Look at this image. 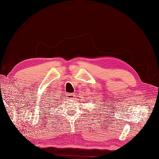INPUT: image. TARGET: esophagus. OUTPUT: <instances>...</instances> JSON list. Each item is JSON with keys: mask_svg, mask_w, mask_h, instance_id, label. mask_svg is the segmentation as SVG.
Instances as JSON below:
<instances>
[{"mask_svg": "<svg viewBox=\"0 0 159 159\" xmlns=\"http://www.w3.org/2000/svg\"><path fill=\"white\" fill-rule=\"evenodd\" d=\"M68 96L70 99H73L74 98H75V93H68Z\"/></svg>", "mask_w": 159, "mask_h": 159, "instance_id": "1", "label": "esophagus"}]
</instances>
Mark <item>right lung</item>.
Returning <instances> with one entry per match:
<instances>
[{
    "label": "right lung",
    "mask_w": 159,
    "mask_h": 159,
    "mask_svg": "<svg viewBox=\"0 0 159 159\" xmlns=\"http://www.w3.org/2000/svg\"><path fill=\"white\" fill-rule=\"evenodd\" d=\"M56 100H57V101H59V99H58V98H57V99H56Z\"/></svg>",
    "instance_id": "right-lung-1"
}]
</instances>
